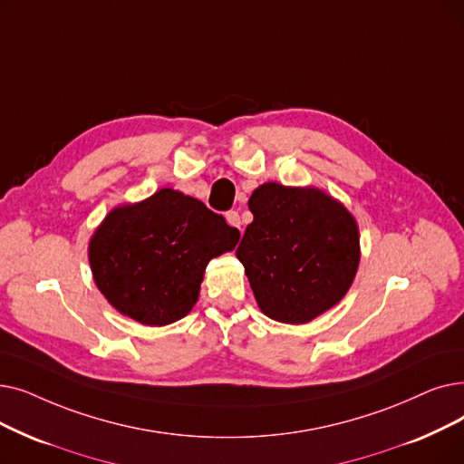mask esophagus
<instances>
[{"instance_id": "34e87169", "label": "esophagus", "mask_w": 464, "mask_h": 464, "mask_svg": "<svg viewBox=\"0 0 464 464\" xmlns=\"http://www.w3.org/2000/svg\"><path fill=\"white\" fill-rule=\"evenodd\" d=\"M226 219H227V224H229L231 227H237L238 231H243V229H240V226H243V221H240L238 212H235V210L227 212V214H226Z\"/></svg>"}]
</instances>
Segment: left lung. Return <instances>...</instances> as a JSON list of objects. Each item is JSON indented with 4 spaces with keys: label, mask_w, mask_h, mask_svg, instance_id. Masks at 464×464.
I'll return each mask as SVG.
<instances>
[{
    "label": "left lung",
    "mask_w": 464,
    "mask_h": 464,
    "mask_svg": "<svg viewBox=\"0 0 464 464\" xmlns=\"http://www.w3.org/2000/svg\"><path fill=\"white\" fill-rule=\"evenodd\" d=\"M237 257L259 309L285 324H305L351 288L360 237L351 212L316 188L259 186Z\"/></svg>",
    "instance_id": "obj_1"
}]
</instances>
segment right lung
<instances>
[{
	"mask_svg": "<svg viewBox=\"0 0 464 464\" xmlns=\"http://www.w3.org/2000/svg\"><path fill=\"white\" fill-rule=\"evenodd\" d=\"M238 237L224 216L165 188L113 208L91 238L89 261L98 290L121 314L167 326L193 309L208 261L233 250Z\"/></svg>",
	"mask_w": 464,
	"mask_h": 464,
	"instance_id": "obj_1",
	"label": "right lung"
}]
</instances>
